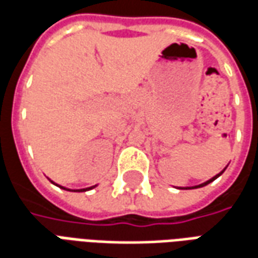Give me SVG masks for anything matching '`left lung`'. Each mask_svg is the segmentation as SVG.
I'll return each instance as SVG.
<instances>
[{"instance_id": "8db88e82", "label": "left lung", "mask_w": 258, "mask_h": 258, "mask_svg": "<svg viewBox=\"0 0 258 258\" xmlns=\"http://www.w3.org/2000/svg\"><path fill=\"white\" fill-rule=\"evenodd\" d=\"M225 168H227V167H225ZM225 168H224V170H222V171H221V173H220V174H217L216 177H213V178H211V179H209V181H206V182H203V184H200V185H196V186H192V188H202V186H205V185L210 184L211 181H214V179H216V178H218V177H220V175H221V174L224 173V171H225ZM192 188H185V189H192Z\"/></svg>"}]
</instances>
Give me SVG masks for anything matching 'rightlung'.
Masks as SVG:
<instances>
[{
    "label": "right lung",
    "instance_id": "1",
    "mask_svg": "<svg viewBox=\"0 0 258 258\" xmlns=\"http://www.w3.org/2000/svg\"><path fill=\"white\" fill-rule=\"evenodd\" d=\"M51 182H52V181H51ZM60 188H63V186H60ZM92 188H95V186H91V188H85V189H79V190H81V192H85V190H90V189H92ZM63 189H66V188H63ZM66 190H70V189H66Z\"/></svg>",
    "mask_w": 258,
    "mask_h": 258
}]
</instances>
